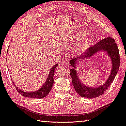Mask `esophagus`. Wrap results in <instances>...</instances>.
<instances>
[{"mask_svg": "<svg viewBox=\"0 0 126 126\" xmlns=\"http://www.w3.org/2000/svg\"><path fill=\"white\" fill-rule=\"evenodd\" d=\"M62 67H67V66H68V61L65 59V60H63L62 62H61V64Z\"/></svg>", "mask_w": 126, "mask_h": 126, "instance_id": "obj_1", "label": "esophagus"}]
</instances>
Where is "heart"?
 I'll list each match as a JSON object with an SVG mask.
<instances>
[{
  "mask_svg": "<svg viewBox=\"0 0 126 126\" xmlns=\"http://www.w3.org/2000/svg\"><path fill=\"white\" fill-rule=\"evenodd\" d=\"M84 36H85V34L84 33H80L78 34V35H77V37L78 38V39H82V38L84 37ZM85 46V42L81 43V44H80L76 48V51L78 52L81 51L84 48Z\"/></svg>",
  "mask_w": 126,
  "mask_h": 126,
  "instance_id": "heart-1",
  "label": "heart"
}]
</instances>
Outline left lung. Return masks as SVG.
<instances>
[{
  "label": "left lung",
  "mask_w": 126,
  "mask_h": 126,
  "mask_svg": "<svg viewBox=\"0 0 126 126\" xmlns=\"http://www.w3.org/2000/svg\"><path fill=\"white\" fill-rule=\"evenodd\" d=\"M100 50H105L109 54L111 59L113 67L111 74L108 79L104 84L98 88H90L86 87L80 82L77 77L76 71L75 70V63L78 60L82 59L89 58L91 55L97 53ZM120 58L118 48L116 43L115 40L110 36L105 38L91 46L87 49L81 56L73 58L70 61V64L73 67L70 71V75L72 77L73 85L74 87L75 91L81 97L92 99L99 96L105 91L112 83L120 67Z\"/></svg>",
  "instance_id": "8db88e82"
}]
</instances>
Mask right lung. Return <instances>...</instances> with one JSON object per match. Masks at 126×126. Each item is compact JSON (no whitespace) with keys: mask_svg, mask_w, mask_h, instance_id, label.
<instances>
[{"mask_svg":"<svg viewBox=\"0 0 126 126\" xmlns=\"http://www.w3.org/2000/svg\"><path fill=\"white\" fill-rule=\"evenodd\" d=\"M58 65V64H56L54 65L53 67H52V69L49 71V75L47 78V80L46 81L45 85H43L42 88H41L38 91H33V92H26V91H24L20 90L19 88H18L17 86H16V85H15L14 83L13 82V80H12L13 83L14 84V85L16 90L19 93V94H21V95L24 96L25 97L29 98H37V99H41V98L45 97L49 93V91H51L52 88V86H53L54 82L53 75L54 70L57 68Z\"/></svg>","mask_w":126,"mask_h":126,"instance_id":"obj_1","label":"right lung"}]
</instances>
